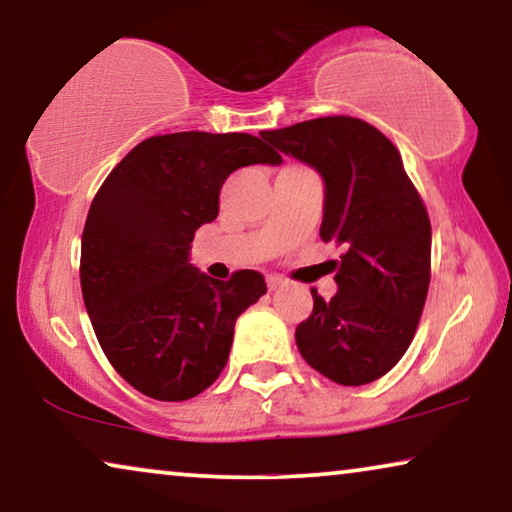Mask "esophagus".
Instances as JSON below:
<instances>
[{
	"label": "esophagus",
	"mask_w": 512,
	"mask_h": 512,
	"mask_svg": "<svg viewBox=\"0 0 512 512\" xmlns=\"http://www.w3.org/2000/svg\"><path fill=\"white\" fill-rule=\"evenodd\" d=\"M285 285V280L278 278V276H269L266 278V287H269V292H278V289Z\"/></svg>",
	"instance_id": "34e87169"
}]
</instances>
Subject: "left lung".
<instances>
[{
	"mask_svg": "<svg viewBox=\"0 0 512 512\" xmlns=\"http://www.w3.org/2000/svg\"><path fill=\"white\" fill-rule=\"evenodd\" d=\"M324 181L322 241L345 246L338 292L296 326L310 368L335 384L384 377L414 340L430 287L432 227L400 151L375 126L322 117L259 133Z\"/></svg>",
	"mask_w": 512,
	"mask_h": 512,
	"instance_id": "1",
	"label": "left lung"
}]
</instances>
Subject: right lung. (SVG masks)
Wrapping results in <instances>:
<instances>
[{"instance_id": "right-lung-1", "label": "right lung", "mask_w": 512, "mask_h": 512, "mask_svg": "<svg viewBox=\"0 0 512 512\" xmlns=\"http://www.w3.org/2000/svg\"><path fill=\"white\" fill-rule=\"evenodd\" d=\"M280 165L248 133H172L137 144L103 181L82 232L80 285L112 368L163 402L195 398L223 372L236 319L266 294L264 276L216 280L190 264V243L218 218L225 179Z\"/></svg>"}]
</instances>
